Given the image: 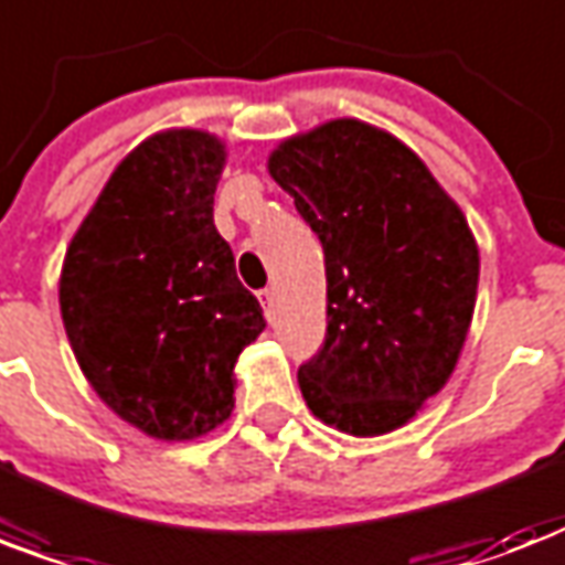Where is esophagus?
<instances>
[{
    "instance_id": "1",
    "label": "esophagus",
    "mask_w": 565,
    "mask_h": 565,
    "mask_svg": "<svg viewBox=\"0 0 565 565\" xmlns=\"http://www.w3.org/2000/svg\"><path fill=\"white\" fill-rule=\"evenodd\" d=\"M260 305H264L266 317L273 320V317H275V290H273V287H266V290H260Z\"/></svg>"
}]
</instances>
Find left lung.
Masks as SVG:
<instances>
[{"instance_id":"left-lung-1","label":"left lung","mask_w":565,"mask_h":565,"mask_svg":"<svg viewBox=\"0 0 565 565\" xmlns=\"http://www.w3.org/2000/svg\"><path fill=\"white\" fill-rule=\"evenodd\" d=\"M269 174L326 254L329 329L299 367L322 424L385 436L447 385L471 329L480 252L454 198L391 132L338 118L284 139Z\"/></svg>"}]
</instances>
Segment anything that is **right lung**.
Returning a JSON list of instances; mask_svg holds the SVG:
<instances>
[{"instance_id":"1","label":"right lung","mask_w":565,"mask_h":565,"mask_svg":"<svg viewBox=\"0 0 565 565\" xmlns=\"http://www.w3.org/2000/svg\"><path fill=\"white\" fill-rule=\"evenodd\" d=\"M225 145L166 129L120 159L64 254L58 305L97 397L145 436L192 441L234 408V364L266 329L213 225Z\"/></svg>"}]
</instances>
